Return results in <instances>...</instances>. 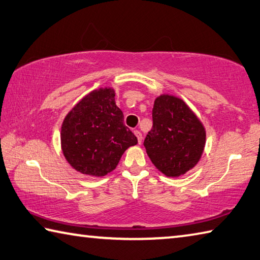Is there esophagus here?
Instances as JSON below:
<instances>
[{
    "instance_id": "obj_1",
    "label": "esophagus",
    "mask_w": 260,
    "mask_h": 260,
    "mask_svg": "<svg viewBox=\"0 0 260 260\" xmlns=\"http://www.w3.org/2000/svg\"><path fill=\"white\" fill-rule=\"evenodd\" d=\"M134 134L136 135V138H138V141H139V144H141V142H142V133L139 129H135L134 131Z\"/></svg>"
}]
</instances>
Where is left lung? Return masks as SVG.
I'll return each mask as SVG.
<instances>
[{"mask_svg":"<svg viewBox=\"0 0 260 260\" xmlns=\"http://www.w3.org/2000/svg\"><path fill=\"white\" fill-rule=\"evenodd\" d=\"M152 121L144 146L154 166L172 177L194 167L205 148L206 131L185 102L160 95L154 101Z\"/></svg>","mask_w":260,"mask_h":260,"instance_id":"obj_1","label":"left lung"}]
</instances>
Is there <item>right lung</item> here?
<instances>
[{"label": "right lung", "instance_id": "right-lung-1", "mask_svg": "<svg viewBox=\"0 0 260 260\" xmlns=\"http://www.w3.org/2000/svg\"><path fill=\"white\" fill-rule=\"evenodd\" d=\"M136 143V136L124 125L112 88L87 94L66 116L61 127L66 159L86 175L99 177L112 172L122 153Z\"/></svg>", "mask_w": 260, "mask_h": 260}]
</instances>
